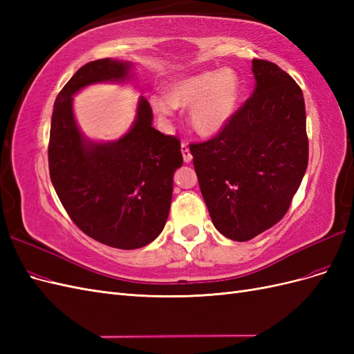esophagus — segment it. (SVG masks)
Segmentation results:
<instances>
[{
  "instance_id": "1",
  "label": "esophagus",
  "mask_w": 354,
  "mask_h": 354,
  "mask_svg": "<svg viewBox=\"0 0 354 354\" xmlns=\"http://www.w3.org/2000/svg\"><path fill=\"white\" fill-rule=\"evenodd\" d=\"M181 153H183V159H185V162H186V164H189L190 160H192V153H190L189 147H187V145H186L185 142L181 143Z\"/></svg>"
}]
</instances>
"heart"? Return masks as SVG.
Wrapping results in <instances>:
<instances>
[{
  "label": "heart",
  "mask_w": 354,
  "mask_h": 354,
  "mask_svg": "<svg viewBox=\"0 0 354 354\" xmlns=\"http://www.w3.org/2000/svg\"><path fill=\"white\" fill-rule=\"evenodd\" d=\"M241 80L233 69L207 71L171 82L167 95L151 99L155 113L173 116L176 108L187 109L189 120L201 136H217L238 109Z\"/></svg>",
  "instance_id": "b5f03b06"
}]
</instances>
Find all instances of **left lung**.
Returning a JSON list of instances; mask_svg holds the SVG:
<instances>
[{"instance_id":"obj_1","label":"left lung","mask_w":354,"mask_h":354,"mask_svg":"<svg viewBox=\"0 0 354 354\" xmlns=\"http://www.w3.org/2000/svg\"><path fill=\"white\" fill-rule=\"evenodd\" d=\"M255 88L216 137L189 146L212 224L245 242L289 209L308 164L306 106L297 82L254 59Z\"/></svg>"}]
</instances>
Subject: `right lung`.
I'll return each mask as SVG.
<instances>
[{
  "label": "right lung",
  "mask_w": 354,
  "mask_h": 354,
  "mask_svg": "<svg viewBox=\"0 0 354 354\" xmlns=\"http://www.w3.org/2000/svg\"><path fill=\"white\" fill-rule=\"evenodd\" d=\"M130 62L100 59L80 68L59 93L51 116L48 168L72 221L90 238L120 250H137L162 232L173 198V176L183 164L180 140L152 127L140 97L130 131L116 142H91L73 116V94L91 84L125 82Z\"/></svg>",
  "instance_id": "add662e5"
}]
</instances>
